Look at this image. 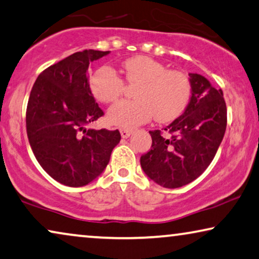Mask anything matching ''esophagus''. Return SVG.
Listing matches in <instances>:
<instances>
[{
    "label": "esophagus",
    "mask_w": 259,
    "mask_h": 259,
    "mask_svg": "<svg viewBox=\"0 0 259 259\" xmlns=\"http://www.w3.org/2000/svg\"><path fill=\"white\" fill-rule=\"evenodd\" d=\"M120 134H121V137L123 139H127V138L131 137V134H132V131L127 130V128H120Z\"/></svg>",
    "instance_id": "34e87169"
}]
</instances>
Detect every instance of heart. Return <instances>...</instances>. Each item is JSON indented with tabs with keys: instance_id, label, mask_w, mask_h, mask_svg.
<instances>
[{
	"instance_id": "b5f03b06",
	"label": "heart",
	"mask_w": 259,
	"mask_h": 259,
	"mask_svg": "<svg viewBox=\"0 0 259 259\" xmlns=\"http://www.w3.org/2000/svg\"><path fill=\"white\" fill-rule=\"evenodd\" d=\"M126 80L138 85L136 100H122L108 111L112 125L132 128L154 117L169 121L179 117L188 104L190 81L185 73L167 67L147 56H136L122 62ZM93 96L105 104L114 103L123 91V81L115 70L103 66L91 77Z\"/></svg>"
}]
</instances>
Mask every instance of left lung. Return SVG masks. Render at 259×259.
Returning <instances> with one entry per match:
<instances>
[{
  "instance_id": "left-lung-1",
  "label": "left lung",
  "mask_w": 259,
  "mask_h": 259,
  "mask_svg": "<svg viewBox=\"0 0 259 259\" xmlns=\"http://www.w3.org/2000/svg\"><path fill=\"white\" fill-rule=\"evenodd\" d=\"M190 96L186 110L164 131H151L152 148L140 159L152 181L164 188H179L197 179L215 156L227 128V106L222 90L207 78L189 73Z\"/></svg>"
}]
</instances>
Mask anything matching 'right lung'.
<instances>
[{
	"label": "right lung",
	"mask_w": 259,
	"mask_h": 259,
	"mask_svg": "<svg viewBox=\"0 0 259 259\" xmlns=\"http://www.w3.org/2000/svg\"><path fill=\"white\" fill-rule=\"evenodd\" d=\"M110 51L84 50L49 66L37 78L27 107V133L37 161L56 181L89 185L103 173L121 136L86 128L104 115L90 89V63Z\"/></svg>",
	"instance_id": "1"
}]
</instances>
